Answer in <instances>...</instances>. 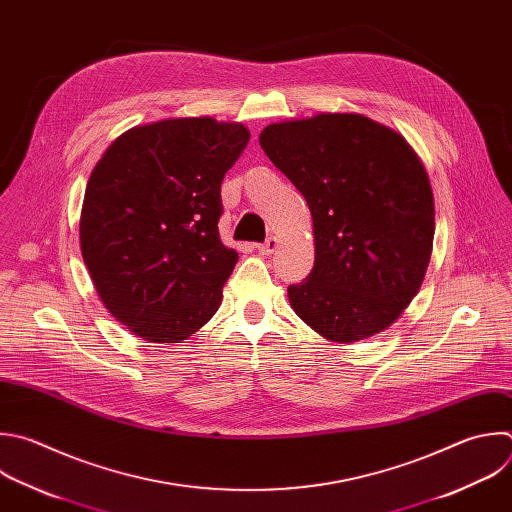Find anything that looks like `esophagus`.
<instances>
[{"mask_svg":"<svg viewBox=\"0 0 512 512\" xmlns=\"http://www.w3.org/2000/svg\"><path fill=\"white\" fill-rule=\"evenodd\" d=\"M257 249H259L261 255H271V253L277 249V239H275V237H269L265 243H259Z\"/></svg>","mask_w":512,"mask_h":512,"instance_id":"esophagus-1","label":"esophagus"}]
</instances>
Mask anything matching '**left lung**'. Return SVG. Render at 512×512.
I'll return each mask as SVG.
<instances>
[{
	"instance_id": "left-lung-1",
	"label": "left lung",
	"mask_w": 512,
	"mask_h": 512,
	"mask_svg": "<svg viewBox=\"0 0 512 512\" xmlns=\"http://www.w3.org/2000/svg\"><path fill=\"white\" fill-rule=\"evenodd\" d=\"M269 160L305 197L315 263L287 287L293 311L333 342H358L394 323L430 263L434 199L408 142L362 114L269 124Z\"/></svg>"
}]
</instances>
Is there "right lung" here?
Instances as JSON below:
<instances>
[{
    "label": "right lung",
    "instance_id": "obj_1",
    "mask_svg": "<svg viewBox=\"0 0 512 512\" xmlns=\"http://www.w3.org/2000/svg\"><path fill=\"white\" fill-rule=\"evenodd\" d=\"M249 130L209 116L136 126L92 170L84 263L106 309L154 344H179L219 309L239 261L219 237L221 183Z\"/></svg>",
    "mask_w": 512,
    "mask_h": 512
}]
</instances>
